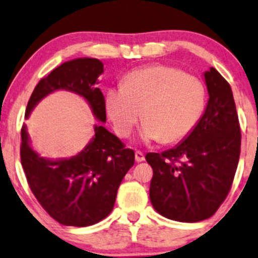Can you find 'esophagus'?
I'll use <instances>...</instances> for the list:
<instances>
[{"instance_id":"esophagus-1","label":"esophagus","mask_w":258,"mask_h":258,"mask_svg":"<svg viewBox=\"0 0 258 258\" xmlns=\"http://www.w3.org/2000/svg\"><path fill=\"white\" fill-rule=\"evenodd\" d=\"M135 158H136V162H143L145 159V156L144 153H143L142 151H136L135 153Z\"/></svg>"}]
</instances>
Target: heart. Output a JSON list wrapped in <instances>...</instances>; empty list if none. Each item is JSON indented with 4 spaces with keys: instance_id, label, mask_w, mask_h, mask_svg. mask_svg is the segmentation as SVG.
I'll return each instance as SVG.
<instances>
[{
    "instance_id": "1",
    "label": "heart",
    "mask_w": 258,
    "mask_h": 258,
    "mask_svg": "<svg viewBox=\"0 0 258 258\" xmlns=\"http://www.w3.org/2000/svg\"><path fill=\"white\" fill-rule=\"evenodd\" d=\"M206 102L204 84L194 75L169 65L135 70L122 87L107 93L106 109L114 130L128 137L142 116L140 137L172 144L187 138L200 121Z\"/></svg>"
}]
</instances>
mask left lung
I'll list each match as a JSON object with an SVG mask.
<instances>
[{"mask_svg":"<svg viewBox=\"0 0 258 258\" xmlns=\"http://www.w3.org/2000/svg\"><path fill=\"white\" fill-rule=\"evenodd\" d=\"M205 80L210 99L193 132L174 149L145 156L153 169V208L182 223L216 213L232 187L240 155L242 135L230 84L214 68Z\"/></svg>","mask_w":258,"mask_h":258,"instance_id":"1","label":"left lung"}]
</instances>
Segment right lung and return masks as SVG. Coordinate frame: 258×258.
<instances>
[{"label": "right lung", "instance_id": "add662e5", "mask_svg": "<svg viewBox=\"0 0 258 258\" xmlns=\"http://www.w3.org/2000/svg\"><path fill=\"white\" fill-rule=\"evenodd\" d=\"M103 64L95 58H78L52 70L41 78L29 97L26 118L47 94L58 89L83 96L100 121H106L105 96L96 80ZM21 164L27 183L41 207L61 225L84 227L99 223L112 212L123 176L135 164V151L126 149L118 137L103 126L75 157L47 161L28 144L21 128Z\"/></svg>", "mask_w": 258, "mask_h": 258}]
</instances>
